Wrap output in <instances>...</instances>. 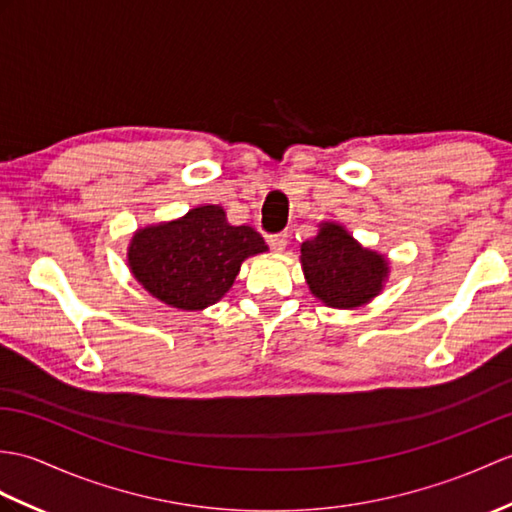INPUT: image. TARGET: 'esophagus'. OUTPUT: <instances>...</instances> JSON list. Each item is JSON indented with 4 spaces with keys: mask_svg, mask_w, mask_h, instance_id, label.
Here are the masks:
<instances>
[{
    "mask_svg": "<svg viewBox=\"0 0 512 512\" xmlns=\"http://www.w3.org/2000/svg\"><path fill=\"white\" fill-rule=\"evenodd\" d=\"M268 244L275 253H283V248L288 246V233H277L268 237Z\"/></svg>",
    "mask_w": 512,
    "mask_h": 512,
    "instance_id": "34e87169",
    "label": "esophagus"
}]
</instances>
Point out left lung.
I'll return each mask as SVG.
<instances>
[{
  "mask_svg": "<svg viewBox=\"0 0 512 512\" xmlns=\"http://www.w3.org/2000/svg\"><path fill=\"white\" fill-rule=\"evenodd\" d=\"M301 266L310 292L336 310L371 303L390 275L388 257L364 248L338 222H320L312 240L301 244Z\"/></svg>",
  "mask_w": 512,
  "mask_h": 512,
  "instance_id": "obj_1",
  "label": "left lung"
}]
</instances>
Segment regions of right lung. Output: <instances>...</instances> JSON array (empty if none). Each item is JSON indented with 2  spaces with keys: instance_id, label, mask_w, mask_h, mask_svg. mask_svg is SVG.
<instances>
[{
  "instance_id": "add662e5",
  "label": "right lung",
  "mask_w": 512,
  "mask_h": 512,
  "mask_svg": "<svg viewBox=\"0 0 512 512\" xmlns=\"http://www.w3.org/2000/svg\"><path fill=\"white\" fill-rule=\"evenodd\" d=\"M268 246L255 229L233 227L220 205L141 227L128 242V268L141 288L168 307L200 312L231 290L248 257Z\"/></svg>"
}]
</instances>
